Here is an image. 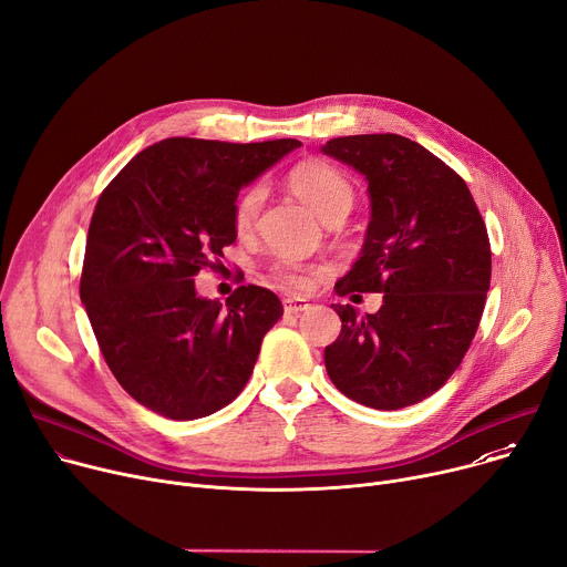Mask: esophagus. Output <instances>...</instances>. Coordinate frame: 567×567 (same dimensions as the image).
Here are the masks:
<instances>
[{
	"instance_id": "34e87169",
	"label": "esophagus",
	"mask_w": 567,
	"mask_h": 567,
	"mask_svg": "<svg viewBox=\"0 0 567 567\" xmlns=\"http://www.w3.org/2000/svg\"><path fill=\"white\" fill-rule=\"evenodd\" d=\"M309 309H311L309 299H301V297H288V299H284V311H286L288 316H299V313L309 311Z\"/></svg>"
}]
</instances>
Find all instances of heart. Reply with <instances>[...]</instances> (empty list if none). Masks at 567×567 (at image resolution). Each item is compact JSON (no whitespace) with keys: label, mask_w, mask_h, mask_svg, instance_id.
<instances>
[{"label":"heart","mask_w":567,"mask_h":567,"mask_svg":"<svg viewBox=\"0 0 567 567\" xmlns=\"http://www.w3.org/2000/svg\"><path fill=\"white\" fill-rule=\"evenodd\" d=\"M288 184L292 193L307 204L322 223H329L333 217H344L354 204L352 182L347 179L338 167L324 161L299 163L290 172ZM264 199H266V190L260 184H254L238 195L234 204V227L238 234H247L254 227L260 206H264ZM277 275L286 286L297 290H307L313 284L309 272H303L292 264L277 266Z\"/></svg>","instance_id":"b5f03b06"}]
</instances>
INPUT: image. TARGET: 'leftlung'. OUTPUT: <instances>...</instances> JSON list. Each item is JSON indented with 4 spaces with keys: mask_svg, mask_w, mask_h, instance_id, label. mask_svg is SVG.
<instances>
[{
    "mask_svg": "<svg viewBox=\"0 0 567 567\" xmlns=\"http://www.w3.org/2000/svg\"><path fill=\"white\" fill-rule=\"evenodd\" d=\"M322 152L363 174L370 195L361 256L336 295L383 292L365 318L331 303L342 329L324 365L342 395L398 411L461 365L491 288L488 231L458 174L404 136H342Z\"/></svg>",
    "mask_w": 567,
    "mask_h": 567,
    "instance_id": "1",
    "label": "left lung"
}]
</instances>
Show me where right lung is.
Segmentation results:
<instances>
[{
  "label": "right lung",
  "mask_w": 567,
  "mask_h": 567,
  "mask_svg": "<svg viewBox=\"0 0 567 567\" xmlns=\"http://www.w3.org/2000/svg\"><path fill=\"white\" fill-rule=\"evenodd\" d=\"M301 143L165 138L128 161L95 206L81 301L117 383L169 420L206 417L234 402L279 322V297L240 286L199 297L195 275L236 240L243 186Z\"/></svg>",
  "instance_id": "1"
}]
</instances>
